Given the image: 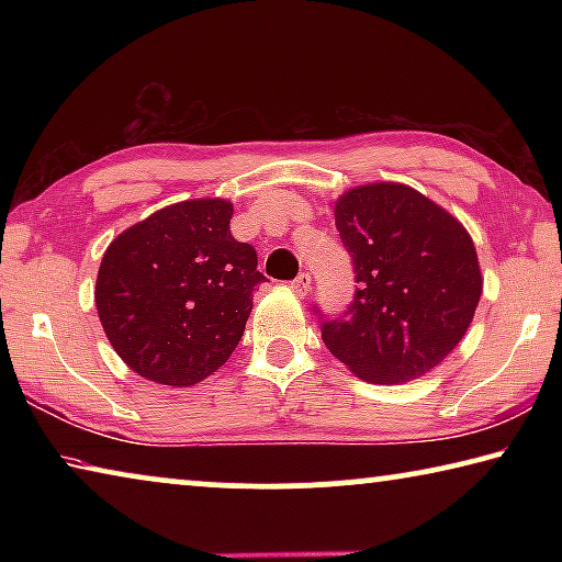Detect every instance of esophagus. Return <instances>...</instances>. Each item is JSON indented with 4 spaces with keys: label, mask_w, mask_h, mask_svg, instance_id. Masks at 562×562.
Wrapping results in <instances>:
<instances>
[{
    "label": "esophagus",
    "mask_w": 562,
    "mask_h": 562,
    "mask_svg": "<svg viewBox=\"0 0 562 562\" xmlns=\"http://www.w3.org/2000/svg\"><path fill=\"white\" fill-rule=\"evenodd\" d=\"M290 288H292V292L297 294V297H307V292L312 290V280H310V274H300L297 280H292L290 282Z\"/></svg>",
    "instance_id": "esophagus-1"
}]
</instances>
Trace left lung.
I'll use <instances>...</instances> for the list:
<instances>
[{
	"mask_svg": "<svg viewBox=\"0 0 562 562\" xmlns=\"http://www.w3.org/2000/svg\"><path fill=\"white\" fill-rule=\"evenodd\" d=\"M331 211L359 288L345 315L322 325L327 349L372 384L429 374L463 339L483 292L469 231L389 180L349 188Z\"/></svg>",
	"mask_w": 562,
	"mask_h": 562,
	"instance_id": "8db88e82",
	"label": "left lung"
}]
</instances>
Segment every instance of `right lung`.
<instances>
[{"label":"right lung","instance_id":"add662e5","mask_svg":"<svg viewBox=\"0 0 562 562\" xmlns=\"http://www.w3.org/2000/svg\"><path fill=\"white\" fill-rule=\"evenodd\" d=\"M233 203H173L111 240L97 310L111 347L138 376L193 386L237 347L265 280L258 252L231 233Z\"/></svg>","mask_w":562,"mask_h":562}]
</instances>
